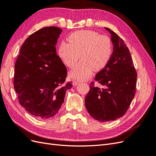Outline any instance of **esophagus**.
<instances>
[{
	"mask_svg": "<svg viewBox=\"0 0 156 156\" xmlns=\"http://www.w3.org/2000/svg\"><path fill=\"white\" fill-rule=\"evenodd\" d=\"M79 83V81H76V80H73V84L74 86H76V85H77V84Z\"/></svg>",
	"mask_w": 156,
	"mask_h": 156,
	"instance_id": "1",
	"label": "esophagus"
}]
</instances>
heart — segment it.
I'll list each match as a JSON object with an SVG mask.
<instances>
[{"label":"heart","mask_w":156,"mask_h":156,"mask_svg":"<svg viewBox=\"0 0 156 156\" xmlns=\"http://www.w3.org/2000/svg\"><path fill=\"white\" fill-rule=\"evenodd\" d=\"M68 40L69 43L62 41L60 44L58 55L69 68H73L81 58V62L71 72L73 78L86 80L93 70L100 71L109 62L112 44L108 36L100 35L93 30H79L72 33Z\"/></svg>","instance_id":"obj_1"}]
</instances>
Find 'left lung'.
<instances>
[{
  "mask_svg": "<svg viewBox=\"0 0 156 156\" xmlns=\"http://www.w3.org/2000/svg\"><path fill=\"white\" fill-rule=\"evenodd\" d=\"M114 45L109 62L95 76L102 87L90 83L85 107L90 116L101 122L115 120L128 110L136 92L137 73L124 40L108 28Z\"/></svg>",
  "mask_w": 156,
  "mask_h": 156,
  "instance_id": "obj_1",
  "label": "left lung"
}]
</instances>
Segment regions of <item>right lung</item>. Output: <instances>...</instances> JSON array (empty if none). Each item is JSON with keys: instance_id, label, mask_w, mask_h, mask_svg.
Returning a JSON list of instances; mask_svg holds the SVG:
<instances>
[{"instance_id": "1", "label": "right lung", "mask_w": 156, "mask_h": 156, "mask_svg": "<svg viewBox=\"0 0 156 156\" xmlns=\"http://www.w3.org/2000/svg\"><path fill=\"white\" fill-rule=\"evenodd\" d=\"M62 29L46 27L27 37L15 64L13 86L21 105L39 119L53 116L73 85L66 83L67 68L56 53Z\"/></svg>"}]
</instances>
